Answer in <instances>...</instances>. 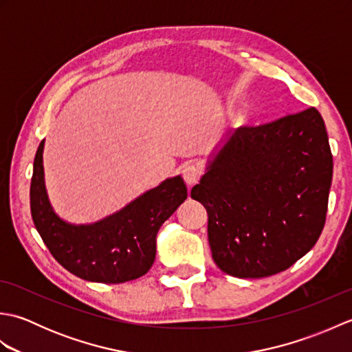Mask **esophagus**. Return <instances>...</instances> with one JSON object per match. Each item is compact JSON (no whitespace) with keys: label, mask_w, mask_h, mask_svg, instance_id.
Listing matches in <instances>:
<instances>
[{"label":"esophagus","mask_w":352,"mask_h":352,"mask_svg":"<svg viewBox=\"0 0 352 352\" xmlns=\"http://www.w3.org/2000/svg\"><path fill=\"white\" fill-rule=\"evenodd\" d=\"M201 174H203V170H201V168L195 163H189L183 168V178L188 186L197 184L199 182Z\"/></svg>","instance_id":"34e87169"}]
</instances>
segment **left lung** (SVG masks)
<instances>
[{"label":"left lung","instance_id":"8db88e82","mask_svg":"<svg viewBox=\"0 0 352 352\" xmlns=\"http://www.w3.org/2000/svg\"><path fill=\"white\" fill-rule=\"evenodd\" d=\"M331 178V149L315 107L237 129L190 192L207 208L216 266L237 278L286 271L322 233Z\"/></svg>","mask_w":352,"mask_h":352}]
</instances>
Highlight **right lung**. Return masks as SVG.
<instances>
[{
  "mask_svg": "<svg viewBox=\"0 0 352 352\" xmlns=\"http://www.w3.org/2000/svg\"><path fill=\"white\" fill-rule=\"evenodd\" d=\"M43 140L36 151L30 207L37 233L58 263L78 278L119 284L145 275L155 258L162 223L188 198L178 175L91 226H71L52 212L43 184Z\"/></svg>",
  "mask_w": 352,
  "mask_h": 352,
  "instance_id": "obj_1",
  "label": "right lung"
}]
</instances>
